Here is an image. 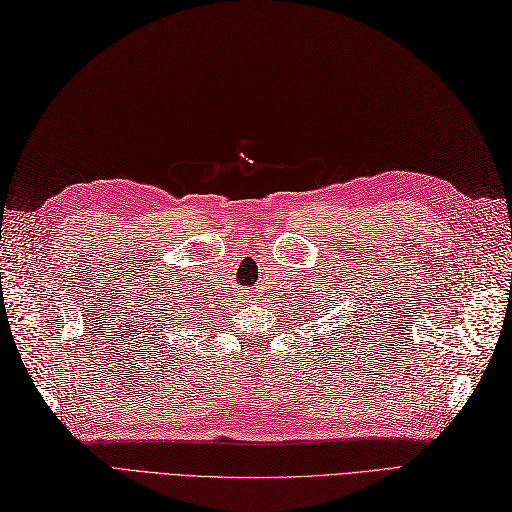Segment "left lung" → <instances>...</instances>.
Listing matches in <instances>:
<instances>
[{
  "mask_svg": "<svg viewBox=\"0 0 512 512\" xmlns=\"http://www.w3.org/2000/svg\"><path fill=\"white\" fill-rule=\"evenodd\" d=\"M333 284V282H331ZM324 292H327V294H322V297H320V301H316V314L318 316H335V318H339V316H344V318H348V324H344V327H342V324H339L337 322V327H333L335 331L331 333V335H339V342H342V344H350L352 342V335H359V333H356V331H352L354 327L356 329H361L359 327V324L361 322H354V320H363L361 318V314L365 312V309H361V301H352V299H348L350 297V290L348 288H335V290H324ZM356 294V292H354ZM339 300L340 303L337 304L336 301ZM307 309H312V307H307ZM329 311L330 314L327 315L326 312ZM363 331H365V327H363ZM365 337V335H363ZM363 346V344H361ZM331 348V346H329ZM352 350V348H350ZM333 354V352H331Z\"/></svg>",
  "mask_w": 512,
  "mask_h": 512,
  "instance_id": "1",
  "label": "left lung"
}]
</instances>
